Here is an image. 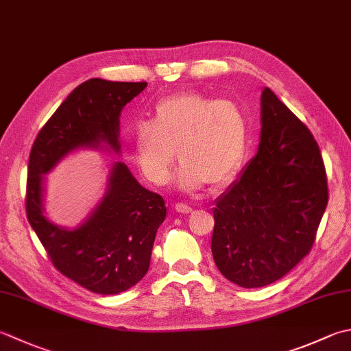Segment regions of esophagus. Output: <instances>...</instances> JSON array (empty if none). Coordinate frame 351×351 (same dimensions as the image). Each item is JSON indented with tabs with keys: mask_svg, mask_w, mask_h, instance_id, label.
Segmentation results:
<instances>
[{
	"mask_svg": "<svg viewBox=\"0 0 351 351\" xmlns=\"http://www.w3.org/2000/svg\"><path fill=\"white\" fill-rule=\"evenodd\" d=\"M175 210L178 213H184V215H189V213H191V207L187 204H176L175 205Z\"/></svg>",
	"mask_w": 351,
	"mask_h": 351,
	"instance_id": "34e87169",
	"label": "esophagus"
}]
</instances>
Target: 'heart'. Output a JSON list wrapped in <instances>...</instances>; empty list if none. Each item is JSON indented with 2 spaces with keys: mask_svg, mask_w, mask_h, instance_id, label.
I'll list each match as a JSON object with an SVG mask.
<instances>
[{
  "mask_svg": "<svg viewBox=\"0 0 351 351\" xmlns=\"http://www.w3.org/2000/svg\"><path fill=\"white\" fill-rule=\"evenodd\" d=\"M250 146V119L240 103L184 93L156 103L152 121H138L132 150L143 176L167 184L176 160L182 166L176 185L196 191L205 184L221 187L242 169Z\"/></svg>",
  "mask_w": 351,
  "mask_h": 351,
  "instance_id": "b5f03b06",
  "label": "heart"
}]
</instances>
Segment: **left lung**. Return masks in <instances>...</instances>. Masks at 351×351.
Segmentation results:
<instances>
[{
	"label": "left lung",
	"instance_id": "left-lung-1",
	"mask_svg": "<svg viewBox=\"0 0 351 351\" xmlns=\"http://www.w3.org/2000/svg\"><path fill=\"white\" fill-rule=\"evenodd\" d=\"M260 106L257 154L213 210L217 269L248 289L280 280L307 256L328 201L311 130L269 88Z\"/></svg>",
	"mask_w": 351,
	"mask_h": 351
}]
</instances>
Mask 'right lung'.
I'll list each match as a JSON object with an SVG mask.
<instances>
[{
	"instance_id": "right-lung-1",
	"label": "right lung",
	"mask_w": 351,
	"mask_h": 351,
	"mask_svg": "<svg viewBox=\"0 0 351 351\" xmlns=\"http://www.w3.org/2000/svg\"><path fill=\"white\" fill-rule=\"evenodd\" d=\"M146 82L89 79L62 101L33 143L25 211L54 267L85 289L115 295L146 276L156 231L166 219L164 199L144 189L125 162L115 161L108 189L74 228L44 215V175L79 149L120 155V115Z\"/></svg>"
}]
</instances>
